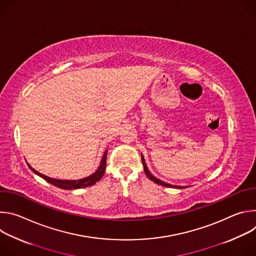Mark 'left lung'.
I'll list each match as a JSON object with an SVG mask.
<instances>
[{
	"mask_svg": "<svg viewBox=\"0 0 256 256\" xmlns=\"http://www.w3.org/2000/svg\"><path fill=\"white\" fill-rule=\"evenodd\" d=\"M142 166H144V173H146V175H147V177H148L150 180L154 181L155 184H160V186H166V188H182V186H172V184H166V182H164V181H162V180H160V179L156 178L154 175H152V174H151V172L148 170V167H147V165H146V162H144V159L142 155Z\"/></svg>",
	"mask_w": 256,
	"mask_h": 256,
	"instance_id": "8db88e82",
	"label": "left lung"
}]
</instances>
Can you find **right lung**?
Listing matches in <instances>:
<instances>
[{
    "instance_id": "obj_1",
    "label": "right lung",
    "mask_w": 256,
    "mask_h": 256,
    "mask_svg": "<svg viewBox=\"0 0 256 256\" xmlns=\"http://www.w3.org/2000/svg\"><path fill=\"white\" fill-rule=\"evenodd\" d=\"M106 155H107V151H105V153L102 157L101 163H100L98 169L96 170V172H94L92 175H90L88 177H85V178L79 179V180H60V179L50 178V177H48V176L40 173L38 171H36L29 164H28V166L31 169V171H33L35 174H38V176H40L42 178H44V180H46L48 182H50V184H52V186H54L56 188H60L62 190H78V188L91 186L102 178V176L105 172V167H106Z\"/></svg>"
}]
</instances>
